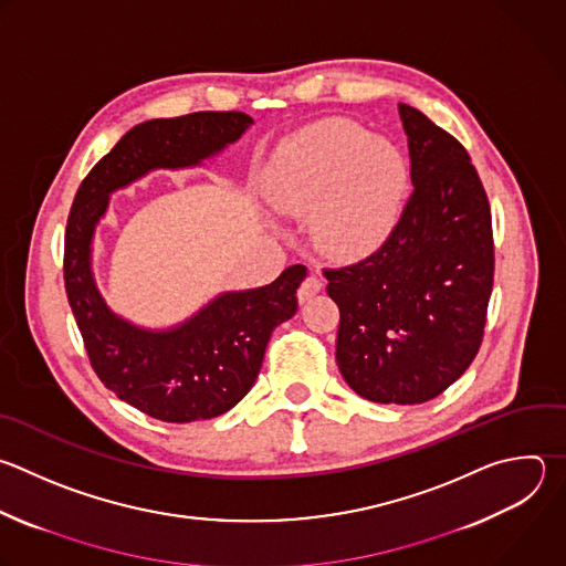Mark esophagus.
<instances>
[{
	"label": "esophagus",
	"mask_w": 566,
	"mask_h": 566,
	"mask_svg": "<svg viewBox=\"0 0 566 566\" xmlns=\"http://www.w3.org/2000/svg\"><path fill=\"white\" fill-rule=\"evenodd\" d=\"M322 280L317 277V275H308L302 284H300V289H297V300L300 302H306V300H311L315 293H319L322 291Z\"/></svg>",
	"instance_id": "esophagus-1"
}]
</instances>
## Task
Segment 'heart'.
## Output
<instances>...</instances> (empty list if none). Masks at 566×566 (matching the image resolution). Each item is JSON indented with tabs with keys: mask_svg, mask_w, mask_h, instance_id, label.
<instances>
[{
	"mask_svg": "<svg viewBox=\"0 0 566 566\" xmlns=\"http://www.w3.org/2000/svg\"><path fill=\"white\" fill-rule=\"evenodd\" d=\"M409 168L402 150L348 119L291 137L275 155L266 196L286 213L313 216L315 240L333 255L378 249L400 216Z\"/></svg>",
	"mask_w": 566,
	"mask_h": 566,
	"instance_id": "obj_1",
	"label": "heart"
}]
</instances>
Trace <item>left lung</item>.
Returning <instances> with one entry per match:
<instances>
[{"instance_id": "obj_1", "label": "left lung", "mask_w": 566, "mask_h": 566, "mask_svg": "<svg viewBox=\"0 0 566 566\" xmlns=\"http://www.w3.org/2000/svg\"><path fill=\"white\" fill-rule=\"evenodd\" d=\"M413 193L366 260L324 269L339 306L335 359L346 385L380 405H422L473 361L493 289V229L467 148L400 104Z\"/></svg>"}]
</instances>
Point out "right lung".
Returning <instances> with one entry per match:
<instances>
[{
  "mask_svg": "<svg viewBox=\"0 0 566 566\" xmlns=\"http://www.w3.org/2000/svg\"><path fill=\"white\" fill-rule=\"evenodd\" d=\"M253 124L240 111H200L133 126L84 177L64 235V284L97 378L119 400L161 422L211 420L255 385L271 333L297 311L302 264L275 282L218 295L193 317L150 331L115 315L97 291L91 244L117 188L155 168H188L222 153Z\"/></svg>",
  "mask_w": 566,
  "mask_h": 566,
  "instance_id": "right-lung-1",
  "label": "right lung"
}]
</instances>
